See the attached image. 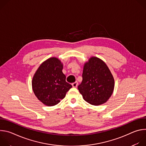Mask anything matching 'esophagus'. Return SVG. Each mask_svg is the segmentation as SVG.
<instances>
[{"instance_id":"34e87169","label":"esophagus","mask_w":146,"mask_h":146,"mask_svg":"<svg viewBox=\"0 0 146 146\" xmlns=\"http://www.w3.org/2000/svg\"><path fill=\"white\" fill-rule=\"evenodd\" d=\"M72 86H73V87H74V88H76V87H77V85H78V82H77V81H76V82H73V83H72Z\"/></svg>"}]
</instances>
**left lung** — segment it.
I'll list each match as a JSON object with an SVG mask.
<instances>
[{
  "label": "left lung",
  "instance_id": "8db88e82",
  "mask_svg": "<svg viewBox=\"0 0 146 146\" xmlns=\"http://www.w3.org/2000/svg\"><path fill=\"white\" fill-rule=\"evenodd\" d=\"M114 84V77L105 62L92 56L84 65L82 81L78 90L87 102L99 106L111 97Z\"/></svg>",
  "mask_w": 146,
  "mask_h": 146
}]
</instances>
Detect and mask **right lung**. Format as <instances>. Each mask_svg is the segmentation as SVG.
I'll list each match as a JSON object with an SVG mask.
<instances>
[{"mask_svg": "<svg viewBox=\"0 0 146 146\" xmlns=\"http://www.w3.org/2000/svg\"><path fill=\"white\" fill-rule=\"evenodd\" d=\"M62 69L61 61L56 57H51L40 65L33 77V91L37 98L46 106L57 105L72 87L66 81Z\"/></svg>", "mask_w": 146, "mask_h": 146, "instance_id": "obj_1", "label": "right lung"}]
</instances>
